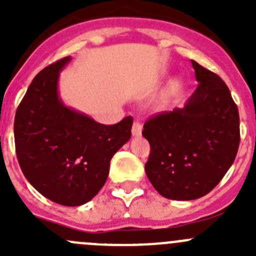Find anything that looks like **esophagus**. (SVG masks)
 Returning a JSON list of instances; mask_svg holds the SVG:
<instances>
[{"label": "esophagus", "instance_id": "34e87169", "mask_svg": "<svg viewBox=\"0 0 256 256\" xmlns=\"http://www.w3.org/2000/svg\"><path fill=\"white\" fill-rule=\"evenodd\" d=\"M131 132H132L134 138H138V136H141V134H142V125H141L140 122H138V121L134 122Z\"/></svg>", "mask_w": 256, "mask_h": 256}]
</instances>
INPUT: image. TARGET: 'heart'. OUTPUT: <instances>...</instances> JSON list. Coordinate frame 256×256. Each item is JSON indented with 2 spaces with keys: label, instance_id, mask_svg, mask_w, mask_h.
<instances>
[{
  "label": "heart",
  "instance_id": "obj_1",
  "mask_svg": "<svg viewBox=\"0 0 256 256\" xmlns=\"http://www.w3.org/2000/svg\"><path fill=\"white\" fill-rule=\"evenodd\" d=\"M177 88H178V82H174V84L171 85V90H172V92H174V90H176Z\"/></svg>",
  "mask_w": 256,
  "mask_h": 256
}]
</instances>
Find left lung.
<instances>
[{"mask_svg": "<svg viewBox=\"0 0 256 256\" xmlns=\"http://www.w3.org/2000/svg\"><path fill=\"white\" fill-rule=\"evenodd\" d=\"M197 89L183 108L150 118L147 178L164 198L192 200L210 192L238 152L239 112L226 82L192 60Z\"/></svg>", "mask_w": 256, "mask_h": 256, "instance_id": "8db88e82", "label": "left lung"}]
</instances>
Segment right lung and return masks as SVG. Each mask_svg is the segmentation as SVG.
Returning a JSON list of instances; mask_svg holds the SVG:
<instances>
[{"mask_svg":"<svg viewBox=\"0 0 256 256\" xmlns=\"http://www.w3.org/2000/svg\"><path fill=\"white\" fill-rule=\"evenodd\" d=\"M70 60L66 56L34 76L17 109L14 142L28 182L52 202L78 207L105 184L112 156L130 140L132 118L102 125L66 106L58 82Z\"/></svg>","mask_w":256,"mask_h":256,"instance_id":"add662e5","label":"right lung"}]
</instances>
